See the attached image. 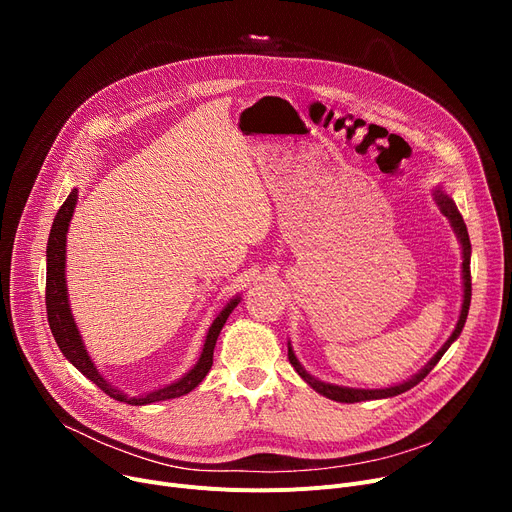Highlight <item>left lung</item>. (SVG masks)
Instances as JSON below:
<instances>
[{"instance_id":"1","label":"left lung","mask_w":512,"mask_h":512,"mask_svg":"<svg viewBox=\"0 0 512 512\" xmlns=\"http://www.w3.org/2000/svg\"><path fill=\"white\" fill-rule=\"evenodd\" d=\"M434 199L440 207V211L446 215L456 238H459L461 242V249H463V305H461V315H459V321H456V326L450 334V338L442 344L440 351L427 361L425 367H421L415 375H411L409 380L400 382L396 386H388V388H346V386H336V384H328V382H321L317 380L315 375H311L301 363L299 359L294 357V351L292 346L288 342V361L290 365L294 367V371H297L301 378L315 390L319 392L321 396H326L330 400H336V402H361V400H380V398H390V396H396V394H402L411 390L413 386H417L425 375L432 371L436 367V363L442 359V355L448 351L450 344L461 336L463 328H465V321H467V313H469V305H471V240H469V232H467V226L463 222V215L459 213V209H456V203L452 201L450 195H446L442 188L438 186L434 191Z\"/></svg>"}]
</instances>
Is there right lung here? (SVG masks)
<instances>
[{
  "instance_id": "obj_1",
  "label": "right lung",
  "mask_w": 512,
  "mask_h": 512,
  "mask_svg": "<svg viewBox=\"0 0 512 512\" xmlns=\"http://www.w3.org/2000/svg\"><path fill=\"white\" fill-rule=\"evenodd\" d=\"M78 201V191L72 188V193L68 195V199L64 201V205L60 207L56 220L51 224V232H49V240H47V282H45V305H47V321L53 338H56L60 351L64 353V357L89 378L93 384H97L107 396H112L120 402H128V405L134 407H143V405H151V402H159V400H170V398H178L184 396L191 390H195L203 378L207 375V371L213 365V348L215 342H218V336L226 324L228 315L234 311V307L240 303V297L236 294L234 299H230V303L215 315V319L211 321V326L207 330L205 342H203V351L199 355V361L195 363V367L191 371H186L182 378H178L176 382L157 388L151 392H145L141 396H128L122 390H118L116 386H112L107 382L103 375L99 373V369L95 367L93 359L89 357L83 336H80L76 321L70 309V301H68V288H66V234H68V226L72 220V213Z\"/></svg>"
}]
</instances>
